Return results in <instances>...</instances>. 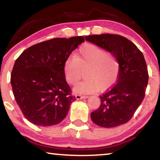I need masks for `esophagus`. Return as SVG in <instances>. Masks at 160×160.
<instances>
[{
    "label": "esophagus",
    "mask_w": 160,
    "mask_h": 160,
    "mask_svg": "<svg viewBox=\"0 0 160 160\" xmlns=\"http://www.w3.org/2000/svg\"><path fill=\"white\" fill-rule=\"evenodd\" d=\"M75 97H76L77 99H86L88 97L80 95V94H77V95H75Z\"/></svg>",
    "instance_id": "34e87169"
}]
</instances>
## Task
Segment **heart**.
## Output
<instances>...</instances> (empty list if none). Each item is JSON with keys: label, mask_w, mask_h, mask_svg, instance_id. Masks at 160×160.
Here are the masks:
<instances>
[{"label": "heart", "mask_w": 160, "mask_h": 160, "mask_svg": "<svg viewBox=\"0 0 160 160\" xmlns=\"http://www.w3.org/2000/svg\"><path fill=\"white\" fill-rule=\"evenodd\" d=\"M86 79L75 85L73 91L77 94H89L97 89L109 88L117 80L120 71V62L115 55L92 44H86L79 48L73 56L64 63L66 80L74 85L85 70Z\"/></svg>", "instance_id": "b5f03b06"}]
</instances>
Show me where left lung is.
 Listing matches in <instances>:
<instances>
[{"label":"left lung","mask_w":160,"mask_h":160,"mask_svg":"<svg viewBox=\"0 0 160 160\" xmlns=\"http://www.w3.org/2000/svg\"><path fill=\"white\" fill-rule=\"evenodd\" d=\"M85 40L113 53L120 62L117 82L99 97L101 104L91 113L92 121L104 128L126 123L145 95L149 76L143 54L132 42L118 34L89 35Z\"/></svg>","instance_id":"left-lung-1"}]
</instances>
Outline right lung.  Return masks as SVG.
Wrapping results in <instances>:
<instances>
[{
	"instance_id": "1",
	"label": "right lung",
	"mask_w": 160,
	"mask_h": 160,
	"mask_svg": "<svg viewBox=\"0 0 160 160\" xmlns=\"http://www.w3.org/2000/svg\"><path fill=\"white\" fill-rule=\"evenodd\" d=\"M83 37L55 38L34 44L15 61L10 83L16 102L28 120L39 126L59 123L75 100L63 66Z\"/></svg>"
}]
</instances>
